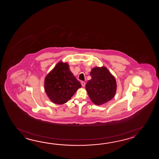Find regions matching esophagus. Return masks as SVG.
<instances>
[{"mask_svg":"<svg viewBox=\"0 0 159 159\" xmlns=\"http://www.w3.org/2000/svg\"><path fill=\"white\" fill-rule=\"evenodd\" d=\"M81 84H82V86L83 87H84V86H85V84H86V83L84 82V81H82V82H81Z\"/></svg>","mask_w":159,"mask_h":159,"instance_id":"obj_1","label":"esophagus"}]
</instances>
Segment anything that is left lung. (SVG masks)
Masks as SVG:
<instances>
[{
	"label": "left lung",
	"mask_w": 159,
	"mask_h": 159,
	"mask_svg": "<svg viewBox=\"0 0 159 159\" xmlns=\"http://www.w3.org/2000/svg\"><path fill=\"white\" fill-rule=\"evenodd\" d=\"M91 79L86 84V89L91 101L101 105L110 101L115 96L116 83L115 78L105 67L93 68Z\"/></svg>",
	"instance_id": "left-lung-1"
}]
</instances>
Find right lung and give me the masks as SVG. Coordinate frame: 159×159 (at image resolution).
Wrapping results in <instances>:
<instances>
[{
	"label": "right lung",
	"instance_id": "add662e5",
	"mask_svg": "<svg viewBox=\"0 0 159 159\" xmlns=\"http://www.w3.org/2000/svg\"><path fill=\"white\" fill-rule=\"evenodd\" d=\"M44 86L51 101L64 104L81 88V84L70 70L68 64L60 62L47 75Z\"/></svg>",
	"mask_w": 159,
	"mask_h": 159
}]
</instances>
